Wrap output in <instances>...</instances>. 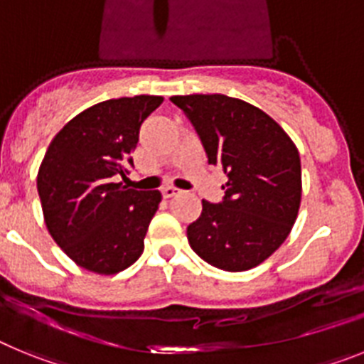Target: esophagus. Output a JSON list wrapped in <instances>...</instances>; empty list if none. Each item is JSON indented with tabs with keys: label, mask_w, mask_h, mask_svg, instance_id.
<instances>
[{
	"label": "esophagus",
	"mask_w": 364,
	"mask_h": 364,
	"mask_svg": "<svg viewBox=\"0 0 364 364\" xmlns=\"http://www.w3.org/2000/svg\"><path fill=\"white\" fill-rule=\"evenodd\" d=\"M180 189H176V188H173V186H167V188H164L162 189V195H164V198H171V197H176V195H180Z\"/></svg>",
	"instance_id": "obj_1"
}]
</instances>
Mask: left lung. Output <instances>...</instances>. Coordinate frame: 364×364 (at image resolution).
Wrapping results in <instances>:
<instances>
[{
    "instance_id": "obj_1",
    "label": "left lung",
    "mask_w": 364,
    "mask_h": 364,
    "mask_svg": "<svg viewBox=\"0 0 364 364\" xmlns=\"http://www.w3.org/2000/svg\"><path fill=\"white\" fill-rule=\"evenodd\" d=\"M197 131L208 162L228 182L218 204L202 200L188 226L193 252L208 264L244 272L286 240L301 204V159L277 122L224 95L171 96Z\"/></svg>"
}]
</instances>
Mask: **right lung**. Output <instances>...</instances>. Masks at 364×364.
Masks as SVG:
<instances>
[{
    "instance_id": "add662e5",
    "label": "right lung",
    "mask_w": 364,
    "mask_h": 364,
    "mask_svg": "<svg viewBox=\"0 0 364 364\" xmlns=\"http://www.w3.org/2000/svg\"><path fill=\"white\" fill-rule=\"evenodd\" d=\"M162 96L107 100L80 112L54 136L38 173L47 230L78 266L118 273L144 252L160 191L117 184L133 166L140 125Z\"/></svg>"
}]
</instances>
